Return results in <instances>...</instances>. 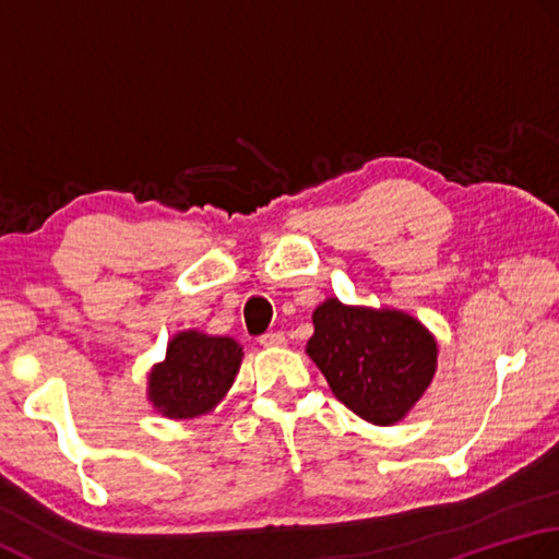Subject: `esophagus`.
Segmentation results:
<instances>
[{
	"mask_svg": "<svg viewBox=\"0 0 559 559\" xmlns=\"http://www.w3.org/2000/svg\"><path fill=\"white\" fill-rule=\"evenodd\" d=\"M260 345L267 347V349L284 347V345H287V337H284L282 333H265L263 337H260Z\"/></svg>",
	"mask_w": 559,
	"mask_h": 559,
	"instance_id": "obj_1",
	"label": "esophagus"
}]
</instances>
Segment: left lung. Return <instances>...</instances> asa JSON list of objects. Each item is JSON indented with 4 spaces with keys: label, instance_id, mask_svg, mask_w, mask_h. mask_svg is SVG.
Listing matches in <instances>:
<instances>
[{
    "label": "left lung",
    "instance_id": "8db88e82",
    "mask_svg": "<svg viewBox=\"0 0 559 559\" xmlns=\"http://www.w3.org/2000/svg\"><path fill=\"white\" fill-rule=\"evenodd\" d=\"M311 321L306 355L337 401L371 425L403 423L435 381L439 343L407 311L330 296L316 306Z\"/></svg>",
    "mask_w": 559,
    "mask_h": 559
}]
</instances>
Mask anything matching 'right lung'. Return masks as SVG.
<instances>
[{
  "mask_svg": "<svg viewBox=\"0 0 559 559\" xmlns=\"http://www.w3.org/2000/svg\"><path fill=\"white\" fill-rule=\"evenodd\" d=\"M241 361L243 347L234 337L180 330L146 376V397L168 419L202 417L229 393Z\"/></svg>",
  "mask_w": 559,
  "mask_h": 559,
  "instance_id": "1",
  "label": "right lung"
}]
</instances>
